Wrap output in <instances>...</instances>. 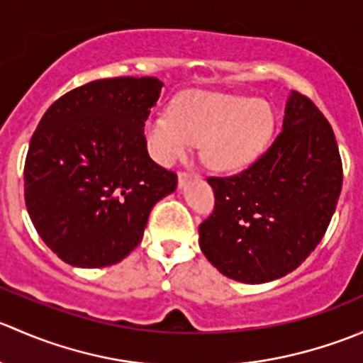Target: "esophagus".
<instances>
[{
	"label": "esophagus",
	"mask_w": 363,
	"mask_h": 363,
	"mask_svg": "<svg viewBox=\"0 0 363 363\" xmlns=\"http://www.w3.org/2000/svg\"><path fill=\"white\" fill-rule=\"evenodd\" d=\"M193 179H196L195 174H188V172H181V174L177 175V184H179V189L184 188L186 184H188L189 181H193Z\"/></svg>",
	"instance_id": "1"
}]
</instances>
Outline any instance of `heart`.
<instances>
[{
  "instance_id": "b5f03b06",
  "label": "heart",
  "mask_w": 363,
  "mask_h": 363,
  "mask_svg": "<svg viewBox=\"0 0 363 363\" xmlns=\"http://www.w3.org/2000/svg\"><path fill=\"white\" fill-rule=\"evenodd\" d=\"M274 131L269 104L237 94L188 91L174 100L168 116L145 121L152 158L163 164L202 142V158L219 172H239L265 151Z\"/></svg>"
}]
</instances>
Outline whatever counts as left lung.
Returning <instances> with one entry per match:
<instances>
[{
	"instance_id": "1",
	"label": "left lung",
	"mask_w": 363,
	"mask_h": 363,
	"mask_svg": "<svg viewBox=\"0 0 363 363\" xmlns=\"http://www.w3.org/2000/svg\"><path fill=\"white\" fill-rule=\"evenodd\" d=\"M216 205L200 250L223 276L246 284L279 279L323 239L342 188L330 123L291 91L283 130L265 155L232 177H208Z\"/></svg>"
}]
</instances>
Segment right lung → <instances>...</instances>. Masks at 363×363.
<instances>
[{"label": "right lung", "mask_w": 363, "mask_h": 363, "mask_svg": "<svg viewBox=\"0 0 363 363\" xmlns=\"http://www.w3.org/2000/svg\"><path fill=\"white\" fill-rule=\"evenodd\" d=\"M156 77L93 80L54 101L29 142L28 214L63 262L100 269L126 258L177 177L149 158L144 126Z\"/></svg>", "instance_id": "1"}]
</instances>
